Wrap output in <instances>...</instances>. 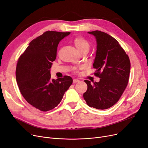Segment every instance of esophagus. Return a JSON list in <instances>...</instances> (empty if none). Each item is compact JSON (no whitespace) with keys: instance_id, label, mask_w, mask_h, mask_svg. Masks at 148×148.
Returning <instances> with one entry per match:
<instances>
[{"instance_id":"1","label":"esophagus","mask_w":148,"mask_h":148,"mask_svg":"<svg viewBox=\"0 0 148 148\" xmlns=\"http://www.w3.org/2000/svg\"><path fill=\"white\" fill-rule=\"evenodd\" d=\"M80 81H79V80H78V79H74L73 80V83H77V82H79Z\"/></svg>"}]
</instances>
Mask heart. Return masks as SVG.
Returning a JSON list of instances; mask_svg holds the SVG:
<instances>
[{"label":"heart","mask_w":148,"mask_h":148,"mask_svg":"<svg viewBox=\"0 0 148 148\" xmlns=\"http://www.w3.org/2000/svg\"><path fill=\"white\" fill-rule=\"evenodd\" d=\"M73 43L79 53L84 51L88 52L90 49L88 42L82 37H77L74 39Z\"/></svg>","instance_id":"heart-1"}]
</instances>
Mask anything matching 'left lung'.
<instances>
[{
    "mask_svg": "<svg viewBox=\"0 0 148 148\" xmlns=\"http://www.w3.org/2000/svg\"><path fill=\"white\" fill-rule=\"evenodd\" d=\"M96 41L93 67L98 82L85 80L87 90L83 95L90 107L98 110L110 108L119 101L129 80L131 63L128 55L118 41L107 33L99 31L88 32Z\"/></svg>",
    "mask_w": 148,
    "mask_h": 148,
    "instance_id": "left-lung-1",
    "label": "left lung"
}]
</instances>
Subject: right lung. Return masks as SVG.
I'll return each mask as SVG.
<instances>
[{"label":"right lung","instance_id":"1","mask_svg":"<svg viewBox=\"0 0 148 148\" xmlns=\"http://www.w3.org/2000/svg\"><path fill=\"white\" fill-rule=\"evenodd\" d=\"M70 32L46 31L30 42L17 64L16 77L20 93L35 108L47 111L56 107L72 85L69 76L51 78V68L60 41Z\"/></svg>","mask_w":148,"mask_h":148}]
</instances>
